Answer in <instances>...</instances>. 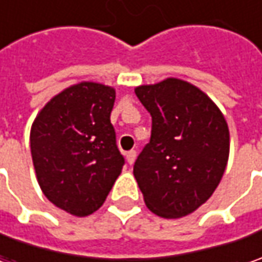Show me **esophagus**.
Listing matches in <instances>:
<instances>
[{
	"label": "esophagus",
	"mask_w": 262,
	"mask_h": 262,
	"mask_svg": "<svg viewBox=\"0 0 262 262\" xmlns=\"http://www.w3.org/2000/svg\"><path fill=\"white\" fill-rule=\"evenodd\" d=\"M125 156H126V162H128L129 165H133L137 159V151L136 150H129V151H126Z\"/></svg>",
	"instance_id": "obj_1"
}]
</instances>
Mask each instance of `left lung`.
Returning <instances> with one entry per match:
<instances>
[{"instance_id":"8db88e82","label":"left lung","mask_w":262,"mask_h":262,"mask_svg":"<svg viewBox=\"0 0 262 262\" xmlns=\"http://www.w3.org/2000/svg\"><path fill=\"white\" fill-rule=\"evenodd\" d=\"M151 115V137L134 165L150 211L178 219L203 206L222 181L230 137L222 111L198 87L166 78L136 87Z\"/></svg>"}]
</instances>
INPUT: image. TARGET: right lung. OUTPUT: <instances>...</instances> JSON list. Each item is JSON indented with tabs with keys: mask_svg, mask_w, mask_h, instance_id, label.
I'll use <instances>...</instances> for the list:
<instances>
[{
	"mask_svg": "<svg viewBox=\"0 0 262 262\" xmlns=\"http://www.w3.org/2000/svg\"><path fill=\"white\" fill-rule=\"evenodd\" d=\"M115 89L81 81L46 103L30 129L36 178L45 196L77 217L99 210L121 175L111 112Z\"/></svg>",
	"mask_w": 262,
	"mask_h": 262,
	"instance_id": "1",
	"label": "right lung"
}]
</instances>
